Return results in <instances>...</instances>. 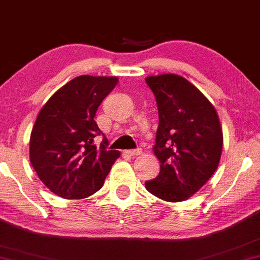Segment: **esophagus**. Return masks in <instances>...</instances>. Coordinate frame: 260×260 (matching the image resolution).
Returning a JSON list of instances; mask_svg holds the SVG:
<instances>
[{"instance_id":"1","label":"esophagus","mask_w":260,"mask_h":260,"mask_svg":"<svg viewBox=\"0 0 260 260\" xmlns=\"http://www.w3.org/2000/svg\"><path fill=\"white\" fill-rule=\"evenodd\" d=\"M126 153L128 155H131V156H134V155H139L142 154V149L140 148H137V149H131V150H127Z\"/></svg>"}]
</instances>
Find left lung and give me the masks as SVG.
Segmentation results:
<instances>
[{
    "mask_svg": "<svg viewBox=\"0 0 260 260\" xmlns=\"http://www.w3.org/2000/svg\"><path fill=\"white\" fill-rule=\"evenodd\" d=\"M145 82L159 111L153 150L161 162L159 175L145 182V188L162 201H186L219 166L222 151L219 117L207 98L183 77L161 74Z\"/></svg>",
    "mask_w": 260,
    "mask_h": 260,
    "instance_id": "obj_1",
    "label": "left lung"
}]
</instances>
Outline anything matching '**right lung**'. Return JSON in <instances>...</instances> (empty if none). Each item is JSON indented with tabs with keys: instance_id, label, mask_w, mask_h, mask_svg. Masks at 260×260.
I'll list each match as a JSON object with an SVG mask.
<instances>
[{
	"instance_id": "1",
	"label": "right lung",
	"mask_w": 260,
	"mask_h": 260,
	"mask_svg": "<svg viewBox=\"0 0 260 260\" xmlns=\"http://www.w3.org/2000/svg\"><path fill=\"white\" fill-rule=\"evenodd\" d=\"M116 77L79 76L58 89L39 112L30 134V162L41 182L66 199L103 187L120 151L109 150L94 117L117 84ZM103 136L100 147L94 137Z\"/></svg>"
}]
</instances>
